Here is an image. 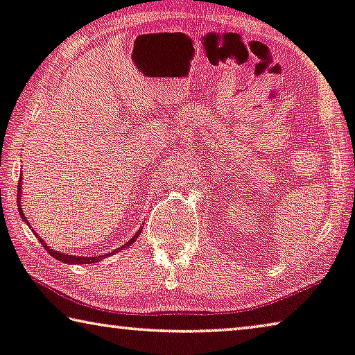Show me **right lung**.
Wrapping results in <instances>:
<instances>
[{"label":"right lung","instance_id":"add662e5","mask_svg":"<svg viewBox=\"0 0 355 355\" xmlns=\"http://www.w3.org/2000/svg\"><path fill=\"white\" fill-rule=\"evenodd\" d=\"M19 196H20V183H19ZM20 199V198H19ZM19 211H20V215H22V218H24V221H26V218H25V215H24V211H22V209H20V202H19ZM30 226V225H28ZM141 231H139L137 232V234L132 237V239L129 241V242H125V244L121 247V248H125V247H129L132 242L135 241V237L140 234ZM35 236H36V232H35ZM41 241V244H42V247L46 248L47 250V253H49V255H52L55 258V260H60V261H63V263H73V264H91V263H97V261H100L102 260L103 257H75V255H65V253H60V252H55V250H52L51 247H47L44 242H42V239H40ZM116 252V250H114Z\"/></svg>","mask_w":355,"mask_h":355}]
</instances>
